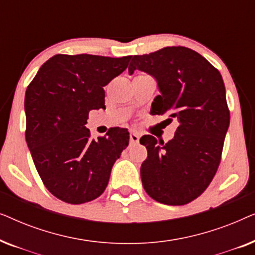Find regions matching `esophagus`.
Segmentation results:
<instances>
[{
  "mask_svg": "<svg viewBox=\"0 0 255 255\" xmlns=\"http://www.w3.org/2000/svg\"><path fill=\"white\" fill-rule=\"evenodd\" d=\"M140 139V134L135 131H130V141L133 142V144H137Z\"/></svg>",
  "mask_w": 255,
  "mask_h": 255,
  "instance_id": "34e87169",
  "label": "esophagus"
}]
</instances>
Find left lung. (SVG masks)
I'll return each mask as SVG.
<instances>
[{
  "instance_id": "1",
  "label": "left lung",
  "mask_w": 255,
  "mask_h": 255,
  "mask_svg": "<svg viewBox=\"0 0 255 255\" xmlns=\"http://www.w3.org/2000/svg\"><path fill=\"white\" fill-rule=\"evenodd\" d=\"M135 69L158 83L160 95L151 114L179 122L168 142L151 134L140 138L147 148L140 167L142 186L159 203L187 204L207 189L221 162L230 125L223 78L204 57L183 46L133 55L128 73Z\"/></svg>"
}]
</instances>
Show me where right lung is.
<instances>
[{"instance_id": "obj_1", "label": "right lung", "mask_w": 255, "mask_h": 255, "mask_svg": "<svg viewBox=\"0 0 255 255\" xmlns=\"http://www.w3.org/2000/svg\"><path fill=\"white\" fill-rule=\"evenodd\" d=\"M131 55L57 54L26 88L25 139L41 181L59 200L82 204L106 190L111 168L128 145L127 128L90 138V110L106 109L103 87L127 69Z\"/></svg>"}]
</instances>
